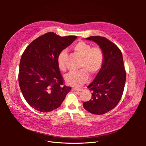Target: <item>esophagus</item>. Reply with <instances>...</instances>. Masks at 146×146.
<instances>
[{
    "label": "esophagus",
    "mask_w": 146,
    "mask_h": 146,
    "mask_svg": "<svg viewBox=\"0 0 146 146\" xmlns=\"http://www.w3.org/2000/svg\"><path fill=\"white\" fill-rule=\"evenodd\" d=\"M72 91H80L83 90L82 88H72Z\"/></svg>",
    "instance_id": "obj_1"
}]
</instances>
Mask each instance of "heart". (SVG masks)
<instances>
[{
    "mask_svg": "<svg viewBox=\"0 0 146 146\" xmlns=\"http://www.w3.org/2000/svg\"><path fill=\"white\" fill-rule=\"evenodd\" d=\"M72 49L81 57L79 64L81 69L66 75L64 80L70 86H78L88 80V73L91 76H94L99 72L103 64L104 55L100 47H91L90 44L82 41L74 44ZM66 52L61 51L57 57V65L61 71H65L66 69Z\"/></svg>",
    "mask_w": 146,
    "mask_h": 146,
    "instance_id": "b5f03b06",
    "label": "heart"
}]
</instances>
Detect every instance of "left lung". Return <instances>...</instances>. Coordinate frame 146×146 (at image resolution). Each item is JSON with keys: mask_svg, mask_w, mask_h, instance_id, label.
Wrapping results in <instances>:
<instances>
[{"mask_svg": "<svg viewBox=\"0 0 146 146\" xmlns=\"http://www.w3.org/2000/svg\"><path fill=\"white\" fill-rule=\"evenodd\" d=\"M96 42L104 55L103 64L94 80L88 88L91 99L83 104L90 113L100 115L110 111L118 104L124 90L126 72L121 50L105 37L92 36L86 38Z\"/></svg>", "mask_w": 146, "mask_h": 146, "instance_id": "8db88e82", "label": "left lung"}]
</instances>
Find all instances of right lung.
Returning a JSON list of instances; mask_svg holds the SVG:
<instances>
[{
	"mask_svg": "<svg viewBox=\"0 0 146 146\" xmlns=\"http://www.w3.org/2000/svg\"><path fill=\"white\" fill-rule=\"evenodd\" d=\"M77 38L48 32L31 42L22 55L19 86L27 102L37 111L47 113L58 108L71 90L64 85L57 57Z\"/></svg>",
	"mask_w": 146,
	"mask_h": 146,
	"instance_id": "add662e5",
	"label": "right lung"
}]
</instances>
